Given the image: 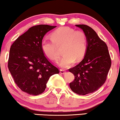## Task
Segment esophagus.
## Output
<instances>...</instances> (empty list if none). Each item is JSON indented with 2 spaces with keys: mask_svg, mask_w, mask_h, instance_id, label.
<instances>
[{
  "mask_svg": "<svg viewBox=\"0 0 120 120\" xmlns=\"http://www.w3.org/2000/svg\"><path fill=\"white\" fill-rule=\"evenodd\" d=\"M65 71L63 70H62V69H60V74L64 75V74H65Z\"/></svg>",
  "mask_w": 120,
  "mask_h": 120,
  "instance_id": "esophagus-1",
  "label": "esophagus"
}]
</instances>
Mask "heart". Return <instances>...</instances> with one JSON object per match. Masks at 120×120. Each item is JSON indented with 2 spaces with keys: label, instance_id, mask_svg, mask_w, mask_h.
I'll return each instance as SVG.
<instances>
[{
  "label": "heart",
  "instance_id": "obj_1",
  "mask_svg": "<svg viewBox=\"0 0 120 120\" xmlns=\"http://www.w3.org/2000/svg\"><path fill=\"white\" fill-rule=\"evenodd\" d=\"M49 40L44 38L41 41V49L44 54L51 60H58L57 46H62L63 53L58 62L62 68H67L74 63L75 60H81L86 51V36L82 31H75L68 27L57 29L51 34Z\"/></svg>",
  "mask_w": 120,
  "mask_h": 120
}]
</instances>
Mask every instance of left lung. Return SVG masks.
Masks as SVG:
<instances>
[{"instance_id": "8db88e82", "label": "left lung", "mask_w": 120, "mask_h": 120, "mask_svg": "<svg viewBox=\"0 0 120 120\" xmlns=\"http://www.w3.org/2000/svg\"><path fill=\"white\" fill-rule=\"evenodd\" d=\"M76 26L86 34V51L80 63L69 69L75 76L70 88L75 93L85 95L98 90L105 83L111 67V59L107 44L93 29L83 24Z\"/></svg>"}]
</instances>
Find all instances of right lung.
<instances>
[{"instance_id": "1", "label": "right lung", "mask_w": 120, "mask_h": 120, "mask_svg": "<svg viewBox=\"0 0 120 120\" xmlns=\"http://www.w3.org/2000/svg\"><path fill=\"white\" fill-rule=\"evenodd\" d=\"M56 27L48 25L31 27L10 48L8 70L17 86L30 95L43 93L50 77L59 73L58 69L49 61L41 49L44 35Z\"/></svg>"}]
</instances>
